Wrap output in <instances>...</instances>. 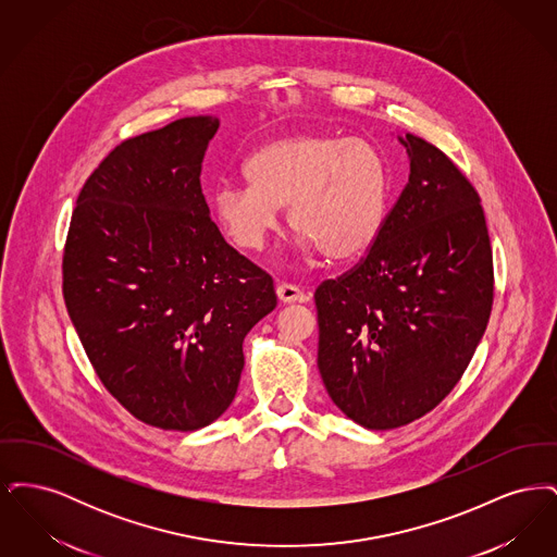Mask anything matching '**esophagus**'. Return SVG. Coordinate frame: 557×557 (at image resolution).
I'll return each mask as SVG.
<instances>
[{"label":"esophagus","mask_w":557,"mask_h":557,"mask_svg":"<svg viewBox=\"0 0 557 557\" xmlns=\"http://www.w3.org/2000/svg\"><path fill=\"white\" fill-rule=\"evenodd\" d=\"M275 292H277V298L282 302H286V305H290V302H305L307 300V294L300 290V288L292 286V284H280Z\"/></svg>","instance_id":"1"}]
</instances>
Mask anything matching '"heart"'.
Masks as SVG:
<instances>
[{
    "label": "heart",
    "instance_id": "b5f03b06",
    "mask_svg": "<svg viewBox=\"0 0 557 557\" xmlns=\"http://www.w3.org/2000/svg\"><path fill=\"white\" fill-rule=\"evenodd\" d=\"M248 186L221 184L212 216L244 252H259L277 227V209L305 248L330 261L370 250L386 219L388 166L363 137L302 133L271 139L246 162Z\"/></svg>",
    "mask_w": 557,
    "mask_h": 557
}]
</instances>
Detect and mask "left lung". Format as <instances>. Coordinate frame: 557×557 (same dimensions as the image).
I'll return each mask as SVG.
<instances>
[{"mask_svg":"<svg viewBox=\"0 0 557 557\" xmlns=\"http://www.w3.org/2000/svg\"><path fill=\"white\" fill-rule=\"evenodd\" d=\"M409 182L368 257L315 290L318 368L363 428L420 420L468 368L493 307V250L476 189L436 146L398 135Z\"/></svg>","mask_w":557,"mask_h":557,"instance_id":"1","label":"left lung"}]
</instances>
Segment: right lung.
Here are the masks:
<instances>
[{
	"mask_svg": "<svg viewBox=\"0 0 557 557\" xmlns=\"http://www.w3.org/2000/svg\"><path fill=\"white\" fill-rule=\"evenodd\" d=\"M216 116L116 146L77 198L64 302L108 393L144 424L191 432L238 393L242 343L277 296L211 221L200 173Z\"/></svg>",
	"mask_w": 557,
	"mask_h": 557,
	"instance_id": "add662e5",
	"label": "right lung"
}]
</instances>
